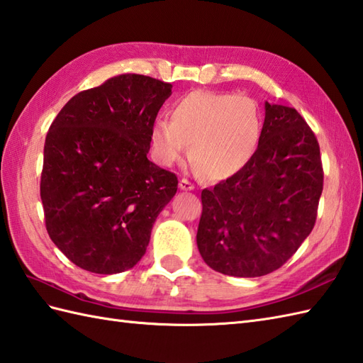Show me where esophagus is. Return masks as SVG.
<instances>
[{"instance_id":"esophagus-1","label":"esophagus","mask_w":363,"mask_h":363,"mask_svg":"<svg viewBox=\"0 0 363 363\" xmlns=\"http://www.w3.org/2000/svg\"><path fill=\"white\" fill-rule=\"evenodd\" d=\"M179 189L184 190V191H190V190L195 189V185H193L189 179H181L179 181Z\"/></svg>"}]
</instances>
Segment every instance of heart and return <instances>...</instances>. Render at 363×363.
Wrapping results in <instances>:
<instances>
[{
  "instance_id": "heart-1",
  "label": "heart",
  "mask_w": 363,
  "mask_h": 363,
  "mask_svg": "<svg viewBox=\"0 0 363 363\" xmlns=\"http://www.w3.org/2000/svg\"><path fill=\"white\" fill-rule=\"evenodd\" d=\"M263 119L254 99L218 91H191L170 111V119L157 117L150 128L153 159L173 167L189 153L198 172L208 179L237 174L255 156Z\"/></svg>"
}]
</instances>
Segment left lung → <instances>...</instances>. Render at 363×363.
<instances>
[{"instance_id":"obj_1","label":"left lung","mask_w":363,"mask_h":363,"mask_svg":"<svg viewBox=\"0 0 363 363\" xmlns=\"http://www.w3.org/2000/svg\"><path fill=\"white\" fill-rule=\"evenodd\" d=\"M255 156L201 193L196 244L216 272L261 277L288 261L313 230L323 190L318 142L297 109L264 104Z\"/></svg>"}]
</instances>
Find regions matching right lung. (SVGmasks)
Masks as SVG:
<instances>
[{"label":"right lung","instance_id":"right-lung-1","mask_svg":"<svg viewBox=\"0 0 363 363\" xmlns=\"http://www.w3.org/2000/svg\"><path fill=\"white\" fill-rule=\"evenodd\" d=\"M172 88L147 75H116L74 96L50 125L40 182L46 229L88 272L136 266L176 195V174L147 157L151 123Z\"/></svg>","mask_w":363,"mask_h":363}]
</instances>
